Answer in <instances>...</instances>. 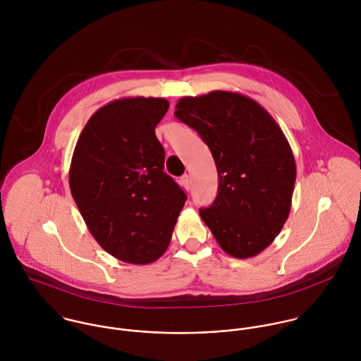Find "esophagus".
I'll return each mask as SVG.
<instances>
[{
    "label": "esophagus",
    "mask_w": 361,
    "mask_h": 361,
    "mask_svg": "<svg viewBox=\"0 0 361 361\" xmlns=\"http://www.w3.org/2000/svg\"><path fill=\"white\" fill-rule=\"evenodd\" d=\"M180 183H182V186H183L186 190H189V188H190V176H189L188 173L182 175V176H180Z\"/></svg>",
    "instance_id": "1"
}]
</instances>
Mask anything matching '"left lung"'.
Wrapping results in <instances>:
<instances>
[{
    "instance_id": "left-lung-1",
    "label": "left lung",
    "mask_w": 361,
    "mask_h": 361,
    "mask_svg": "<svg viewBox=\"0 0 361 361\" xmlns=\"http://www.w3.org/2000/svg\"><path fill=\"white\" fill-rule=\"evenodd\" d=\"M175 116L200 135L216 165L218 195L200 208L202 219L229 256H257L292 206L296 164L282 129L253 99L224 90L180 99Z\"/></svg>"
}]
</instances>
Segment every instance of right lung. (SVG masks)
Here are the masks:
<instances>
[{
	"label": "right lung",
	"instance_id": "right-lung-1",
	"mask_svg": "<svg viewBox=\"0 0 361 361\" xmlns=\"http://www.w3.org/2000/svg\"><path fill=\"white\" fill-rule=\"evenodd\" d=\"M165 99L128 97L105 104L82 130L69 188L90 233L106 253L130 264L161 257L186 195L164 172L155 126Z\"/></svg>",
	"mask_w": 361,
	"mask_h": 361
}]
</instances>
